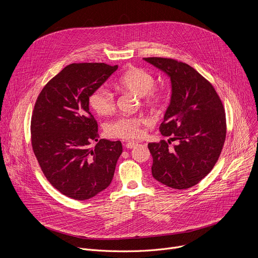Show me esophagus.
<instances>
[{"mask_svg":"<svg viewBox=\"0 0 258 258\" xmlns=\"http://www.w3.org/2000/svg\"><path fill=\"white\" fill-rule=\"evenodd\" d=\"M138 143L137 142H127L126 144H125V147L127 149H132V148H134V147L137 145Z\"/></svg>","mask_w":258,"mask_h":258,"instance_id":"esophagus-1","label":"esophagus"}]
</instances>
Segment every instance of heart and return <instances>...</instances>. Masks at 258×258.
<instances>
[{
  "instance_id": "obj_1",
  "label": "heart",
  "mask_w": 258,
  "mask_h": 258,
  "mask_svg": "<svg viewBox=\"0 0 258 258\" xmlns=\"http://www.w3.org/2000/svg\"><path fill=\"white\" fill-rule=\"evenodd\" d=\"M118 86L141 96L146 106H159L164 101V92L154 88L155 79L148 71L139 67L126 70L118 80ZM89 104L100 115H109L115 110L114 95L106 88H98L89 97ZM146 120L141 116H120L108 124V134L119 139H137L142 135V125Z\"/></svg>"
}]
</instances>
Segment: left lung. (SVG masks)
I'll return each instance as SVG.
<instances>
[{"label": "left lung", "mask_w": 258, "mask_h": 258, "mask_svg": "<svg viewBox=\"0 0 258 258\" xmlns=\"http://www.w3.org/2000/svg\"><path fill=\"white\" fill-rule=\"evenodd\" d=\"M145 61L165 72L171 98L159 131L169 140L149 143L152 175L173 189L191 188L215 165L226 140L224 105L212 85L190 65L170 58ZM170 140L177 144L171 147Z\"/></svg>", "instance_id": "1"}]
</instances>
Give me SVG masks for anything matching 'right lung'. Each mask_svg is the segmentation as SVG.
I'll list each match as a JSON object with an SVG mask.
<instances>
[{
  "label": "right lung",
  "mask_w": 258,
  "mask_h": 258,
  "mask_svg": "<svg viewBox=\"0 0 258 258\" xmlns=\"http://www.w3.org/2000/svg\"><path fill=\"white\" fill-rule=\"evenodd\" d=\"M117 65L72 63L42 90L34 104L30 133L33 153L51 185L75 200H87L111 182L122 153L120 141L99 140L89 97ZM97 141L93 147L91 143Z\"/></svg>",
  "instance_id": "right-lung-1"
}]
</instances>
